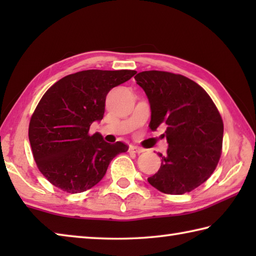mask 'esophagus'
Segmentation results:
<instances>
[{
	"label": "esophagus",
	"mask_w": 256,
	"mask_h": 256,
	"mask_svg": "<svg viewBox=\"0 0 256 256\" xmlns=\"http://www.w3.org/2000/svg\"><path fill=\"white\" fill-rule=\"evenodd\" d=\"M128 150L131 151V152H136V154H141L144 151V149H142L140 146H130Z\"/></svg>",
	"instance_id": "1"
}]
</instances>
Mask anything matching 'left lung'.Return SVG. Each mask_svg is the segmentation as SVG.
I'll use <instances>...</instances> for the list:
<instances>
[{"label": "left lung", "instance_id": "obj_1", "mask_svg": "<svg viewBox=\"0 0 256 256\" xmlns=\"http://www.w3.org/2000/svg\"><path fill=\"white\" fill-rule=\"evenodd\" d=\"M144 90L151 110V130L166 124L167 154L148 178L166 194L196 188L216 170L222 148L224 123L202 86L188 78L164 71H144L134 76Z\"/></svg>", "mask_w": 256, "mask_h": 256}]
</instances>
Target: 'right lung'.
<instances>
[{
	"instance_id": "obj_1",
	"label": "right lung",
	"mask_w": 256,
	"mask_h": 256,
	"mask_svg": "<svg viewBox=\"0 0 256 256\" xmlns=\"http://www.w3.org/2000/svg\"><path fill=\"white\" fill-rule=\"evenodd\" d=\"M133 70H86L62 78L38 102L29 124V141L38 170L50 183L68 193L98 184L112 159L128 146L108 144L90 125L105 112L110 90L136 74Z\"/></svg>"
}]
</instances>
